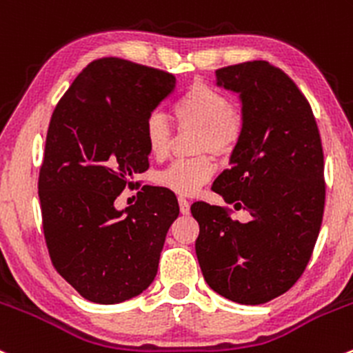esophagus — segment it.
<instances>
[{
  "label": "esophagus",
  "instance_id": "obj_1",
  "mask_svg": "<svg viewBox=\"0 0 353 353\" xmlns=\"http://www.w3.org/2000/svg\"><path fill=\"white\" fill-rule=\"evenodd\" d=\"M177 201H179V210L183 214H189V211H191V208H189V201L186 198H183V196H179L177 198Z\"/></svg>",
  "mask_w": 353,
  "mask_h": 353
}]
</instances>
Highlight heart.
<instances>
[{"instance_id": "1", "label": "heart", "mask_w": 353, "mask_h": 353, "mask_svg": "<svg viewBox=\"0 0 353 353\" xmlns=\"http://www.w3.org/2000/svg\"><path fill=\"white\" fill-rule=\"evenodd\" d=\"M174 114L181 127L198 128L196 150L213 152L226 157L239 147L243 137L245 118L221 89L206 83H194L174 105ZM143 140L148 154L157 161L167 157L172 140V128L162 113H150L143 123ZM214 172L210 155H198L188 161H177L157 174L159 186L181 196H192Z\"/></svg>"}]
</instances>
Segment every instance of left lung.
Here are the masks:
<instances>
[{
  "label": "left lung",
  "instance_id": "8db88e82",
  "mask_svg": "<svg viewBox=\"0 0 353 353\" xmlns=\"http://www.w3.org/2000/svg\"><path fill=\"white\" fill-rule=\"evenodd\" d=\"M216 84L240 94L245 130L211 189L252 220L194 203L196 255L213 291L264 304L296 284L313 254L325 210L323 147L310 103L284 70L243 62L218 69Z\"/></svg>",
  "mask_w": 353,
  "mask_h": 353
}]
</instances>
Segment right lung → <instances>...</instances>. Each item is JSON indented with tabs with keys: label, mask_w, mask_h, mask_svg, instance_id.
I'll return each mask as SVG.
<instances>
[{
	"label": "right lung",
	"mask_w": 353,
	"mask_h": 353,
	"mask_svg": "<svg viewBox=\"0 0 353 353\" xmlns=\"http://www.w3.org/2000/svg\"><path fill=\"white\" fill-rule=\"evenodd\" d=\"M174 88L165 70L103 57L52 113L39 174L43 236L55 270L88 301H127L157 274L176 196L143 186L123 211L114 199L148 169L143 123Z\"/></svg>",
	"instance_id": "add662e5"
}]
</instances>
